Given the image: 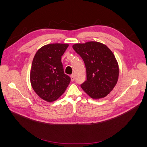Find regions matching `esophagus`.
<instances>
[{
  "label": "esophagus",
  "instance_id": "esophagus-1",
  "mask_svg": "<svg viewBox=\"0 0 147 147\" xmlns=\"http://www.w3.org/2000/svg\"><path fill=\"white\" fill-rule=\"evenodd\" d=\"M70 78H71V80H72V82H74V81L75 80V75H74V74H72V75H70Z\"/></svg>",
  "mask_w": 147,
  "mask_h": 147
}]
</instances>
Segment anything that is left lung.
Wrapping results in <instances>:
<instances>
[{"label":"left lung","instance_id":"1","mask_svg":"<svg viewBox=\"0 0 147 147\" xmlns=\"http://www.w3.org/2000/svg\"><path fill=\"white\" fill-rule=\"evenodd\" d=\"M83 59L86 70V80L81 88L91 98H103L113 90L119 76L118 62L112 51L97 42L76 43L72 46Z\"/></svg>","mask_w":147,"mask_h":147}]
</instances>
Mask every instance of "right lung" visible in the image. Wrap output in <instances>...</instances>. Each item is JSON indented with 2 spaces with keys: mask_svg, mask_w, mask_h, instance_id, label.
Returning <instances> with one entry per match:
<instances>
[{
  "mask_svg": "<svg viewBox=\"0 0 147 147\" xmlns=\"http://www.w3.org/2000/svg\"><path fill=\"white\" fill-rule=\"evenodd\" d=\"M69 47L67 43H51L35 53L31 67V86L36 94L47 102L57 100L70 82L64 74L61 56Z\"/></svg>",
  "mask_w": 147,
  "mask_h": 147,
  "instance_id": "obj_1",
  "label": "right lung"
}]
</instances>
